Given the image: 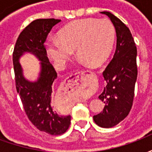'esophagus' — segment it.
Returning <instances> with one entry per match:
<instances>
[{
  "label": "esophagus",
  "mask_w": 152,
  "mask_h": 152,
  "mask_svg": "<svg viewBox=\"0 0 152 152\" xmlns=\"http://www.w3.org/2000/svg\"><path fill=\"white\" fill-rule=\"evenodd\" d=\"M86 72H89V71H81V72L79 73H80L81 75H83V74H85Z\"/></svg>",
  "instance_id": "esophagus-1"
}]
</instances>
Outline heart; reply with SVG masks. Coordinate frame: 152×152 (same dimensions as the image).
<instances>
[{"instance_id": "obj_1", "label": "heart", "mask_w": 152, "mask_h": 152, "mask_svg": "<svg viewBox=\"0 0 152 152\" xmlns=\"http://www.w3.org/2000/svg\"><path fill=\"white\" fill-rule=\"evenodd\" d=\"M59 40L47 42L45 51L58 68L65 66L73 50L82 61L99 66L112 52L115 39V28L107 18H85L72 22L58 32Z\"/></svg>"}]
</instances>
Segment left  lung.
Wrapping results in <instances>:
<instances>
[{
  "label": "left lung",
  "mask_w": 152,
  "mask_h": 152,
  "mask_svg": "<svg viewBox=\"0 0 152 152\" xmlns=\"http://www.w3.org/2000/svg\"><path fill=\"white\" fill-rule=\"evenodd\" d=\"M107 15L116 32V49L107 66L102 72L107 85L99 99L104 108L94 115V121L102 128H112L127 116L133 105L134 87L137 80V47L129 29L112 13Z\"/></svg>",
  "instance_id": "left-lung-1"
}]
</instances>
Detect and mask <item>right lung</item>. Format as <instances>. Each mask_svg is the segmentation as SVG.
<instances>
[{"label":"right lung","instance_id":"right-lung-1","mask_svg":"<svg viewBox=\"0 0 152 152\" xmlns=\"http://www.w3.org/2000/svg\"><path fill=\"white\" fill-rule=\"evenodd\" d=\"M60 19L40 18L32 21L18 36L13 53L17 92L29 121L39 130L50 135L64 134L71 124V115H60L53 107V84L57 72L47 57L44 43ZM31 53L40 61L41 72L36 82L25 78L19 58Z\"/></svg>","mask_w":152,"mask_h":152}]
</instances>
